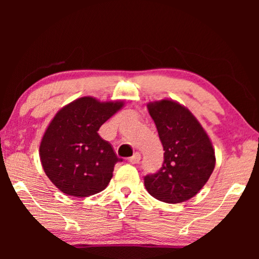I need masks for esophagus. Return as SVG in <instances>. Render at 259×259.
I'll use <instances>...</instances> for the list:
<instances>
[{
  "label": "esophagus",
  "instance_id": "esophagus-1",
  "mask_svg": "<svg viewBox=\"0 0 259 259\" xmlns=\"http://www.w3.org/2000/svg\"><path fill=\"white\" fill-rule=\"evenodd\" d=\"M140 158H141L140 154L137 152V153L133 154V157H131V158L128 159V161L131 162V164H138V162L140 161Z\"/></svg>",
  "mask_w": 259,
  "mask_h": 259
}]
</instances>
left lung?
Returning a JSON list of instances; mask_svg holds the SVG:
<instances>
[{
	"label": "left lung",
	"mask_w": 259,
	"mask_h": 259,
	"mask_svg": "<svg viewBox=\"0 0 259 259\" xmlns=\"http://www.w3.org/2000/svg\"><path fill=\"white\" fill-rule=\"evenodd\" d=\"M147 108L165 153L161 168L144 178L145 187L155 199L183 203L196 196L213 172V146L203 126L185 106L164 99L148 102Z\"/></svg>",
	"instance_id": "left-lung-1"
}]
</instances>
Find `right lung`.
Segmentation results:
<instances>
[{
	"instance_id": "obj_1",
	"label": "right lung",
	"mask_w": 259,
	"mask_h": 259,
	"mask_svg": "<svg viewBox=\"0 0 259 259\" xmlns=\"http://www.w3.org/2000/svg\"><path fill=\"white\" fill-rule=\"evenodd\" d=\"M122 106V101L82 97L56 113L42 137L40 159L45 173L61 192L83 198L107 187L114 165L122 159L98 131Z\"/></svg>"
}]
</instances>
